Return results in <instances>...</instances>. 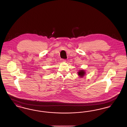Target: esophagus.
Instances as JSON below:
<instances>
[{
	"mask_svg": "<svg viewBox=\"0 0 127 127\" xmlns=\"http://www.w3.org/2000/svg\"><path fill=\"white\" fill-rule=\"evenodd\" d=\"M62 61H65L66 60H64V59H62Z\"/></svg>",
	"mask_w": 127,
	"mask_h": 127,
	"instance_id": "1",
	"label": "esophagus"
}]
</instances>
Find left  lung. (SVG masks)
Listing matches in <instances>:
<instances>
[{"instance_id":"8db88e82","label":"left lung","mask_w":127,"mask_h":127,"mask_svg":"<svg viewBox=\"0 0 127 127\" xmlns=\"http://www.w3.org/2000/svg\"><path fill=\"white\" fill-rule=\"evenodd\" d=\"M85 71L84 70L82 69V70H79V72H78V75L81 78V77H83L85 75Z\"/></svg>"}]
</instances>
